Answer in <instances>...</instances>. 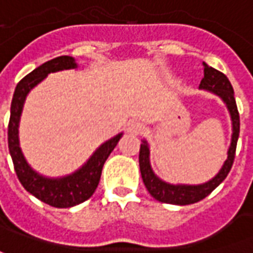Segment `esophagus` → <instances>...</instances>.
<instances>
[{
  "instance_id": "34e87169",
  "label": "esophagus",
  "mask_w": 253,
  "mask_h": 253,
  "mask_svg": "<svg viewBox=\"0 0 253 253\" xmlns=\"http://www.w3.org/2000/svg\"><path fill=\"white\" fill-rule=\"evenodd\" d=\"M126 131L128 132V134H139V132L142 131V123H139V122L137 121H131L127 123L126 126Z\"/></svg>"
}]
</instances>
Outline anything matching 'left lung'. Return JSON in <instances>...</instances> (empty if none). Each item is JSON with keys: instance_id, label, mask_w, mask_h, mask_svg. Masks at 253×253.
Returning <instances> with one entry per match:
<instances>
[{"instance_id": "1", "label": "left lung", "mask_w": 253, "mask_h": 253, "mask_svg": "<svg viewBox=\"0 0 253 253\" xmlns=\"http://www.w3.org/2000/svg\"><path fill=\"white\" fill-rule=\"evenodd\" d=\"M203 72H205V77L202 78L199 89L218 96L223 101V104L226 105L229 115H230L232 139H230V145L228 149V159L225 160V163L217 175L209 181H205L201 184H180V183L172 184V183L160 179L159 176L154 173L153 168L150 165L149 143L146 139H142L141 149H139V169H141L143 184L149 191V194L153 196L156 201L163 202V203L184 206V205H191V203L202 201L225 180V177L228 176L229 170L233 165L236 145H237L240 132V116L236 100H234L233 88H232V84L228 77L223 73L212 69L205 62H203Z\"/></svg>"}]
</instances>
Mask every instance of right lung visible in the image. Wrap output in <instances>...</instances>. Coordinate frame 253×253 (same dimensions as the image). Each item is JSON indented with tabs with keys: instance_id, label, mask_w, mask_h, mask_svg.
Segmentation results:
<instances>
[{
	"instance_id": "1",
	"label": "right lung",
	"mask_w": 253,
	"mask_h": 253,
	"mask_svg": "<svg viewBox=\"0 0 253 253\" xmlns=\"http://www.w3.org/2000/svg\"><path fill=\"white\" fill-rule=\"evenodd\" d=\"M77 62L73 57L62 55L47 61L30 74H27L14 89L13 99L10 104V119L8 126V146L9 153L13 161L16 175L20 183L30 194L47 205L58 209H66L83 203L97 188L101 176V169L105 160L108 159L111 152L115 149L123 132L116 134L115 137L101 143L93 154L86 160V163L80 167L73 173L61 177H48L36 172L24 157L23 150L20 148L19 125L21 112L24 108L27 96L38 84H41L50 73L62 72L77 69Z\"/></svg>"
}]
</instances>
